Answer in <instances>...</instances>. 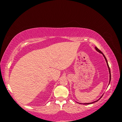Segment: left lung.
Returning a JSON list of instances; mask_svg holds the SVG:
<instances>
[{
    "label": "left lung",
    "mask_w": 122,
    "mask_h": 122,
    "mask_svg": "<svg viewBox=\"0 0 122 122\" xmlns=\"http://www.w3.org/2000/svg\"><path fill=\"white\" fill-rule=\"evenodd\" d=\"M95 49H96V50L98 52H99V53H101V54H103V56H104V58H105V61H106V63H107V67H108V70H109V83L110 82V80H111V73H110V68H109V65H108V62H107V59H106V57L105 56V55L103 54V53L101 52V51L97 47H95ZM102 96L98 100H97V101H94V102H91V103H83V104H84V105H86V104H92V103H94V102H97V101H98L99 100H100V99L101 98H102ZM80 104H81V103H80Z\"/></svg>",
    "instance_id": "8db88e82"
}]
</instances>
